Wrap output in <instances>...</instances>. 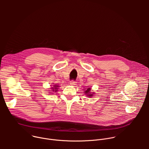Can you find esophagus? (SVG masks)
<instances>
[{
  "label": "esophagus",
  "instance_id": "34e87169",
  "mask_svg": "<svg viewBox=\"0 0 149 149\" xmlns=\"http://www.w3.org/2000/svg\"><path fill=\"white\" fill-rule=\"evenodd\" d=\"M70 85H71V86H75L77 85V82H75L74 81H71L70 82Z\"/></svg>",
  "mask_w": 149,
  "mask_h": 149
}]
</instances>
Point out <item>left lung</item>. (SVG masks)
<instances>
[{
    "label": "left lung",
    "instance_id": "obj_1",
    "mask_svg": "<svg viewBox=\"0 0 149 149\" xmlns=\"http://www.w3.org/2000/svg\"><path fill=\"white\" fill-rule=\"evenodd\" d=\"M84 93L85 94H86L87 97H91L93 96V95L95 94L94 93H92L91 91V88H87L86 90H84Z\"/></svg>",
    "mask_w": 149,
    "mask_h": 149
}]
</instances>
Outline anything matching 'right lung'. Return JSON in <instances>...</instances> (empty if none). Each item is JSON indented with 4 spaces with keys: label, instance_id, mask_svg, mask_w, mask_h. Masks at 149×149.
<instances>
[{
    "label": "right lung",
    "instance_id": "right-lung-1",
    "mask_svg": "<svg viewBox=\"0 0 149 149\" xmlns=\"http://www.w3.org/2000/svg\"><path fill=\"white\" fill-rule=\"evenodd\" d=\"M58 87H59V86H58V85H56V84L53 85V87L51 88V90H49V93H51V94H53L52 93H56V92L58 91ZM50 91H52V92H50Z\"/></svg>",
    "mask_w": 149,
    "mask_h": 149
}]
</instances>
